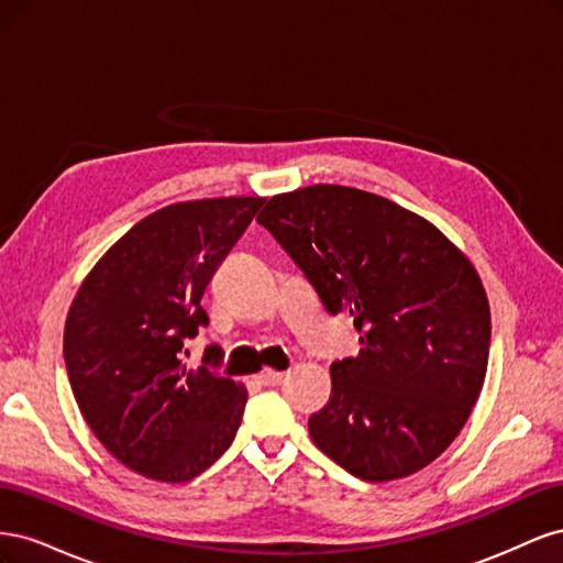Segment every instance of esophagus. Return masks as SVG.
Instances as JSON below:
<instances>
[{
	"instance_id": "34e87169",
	"label": "esophagus",
	"mask_w": 563,
	"mask_h": 563,
	"mask_svg": "<svg viewBox=\"0 0 563 563\" xmlns=\"http://www.w3.org/2000/svg\"><path fill=\"white\" fill-rule=\"evenodd\" d=\"M258 378H261V383H263V385H279V383L284 380V373H282V371L265 368Z\"/></svg>"
}]
</instances>
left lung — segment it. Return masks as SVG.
<instances>
[{
	"label": "left lung",
	"mask_w": 563,
	"mask_h": 563,
	"mask_svg": "<svg viewBox=\"0 0 563 563\" xmlns=\"http://www.w3.org/2000/svg\"><path fill=\"white\" fill-rule=\"evenodd\" d=\"M255 220L327 312H350L362 333L310 416L317 449L364 482L430 465L463 430L488 366V298L467 255L430 220L343 185L272 197Z\"/></svg>",
	"instance_id": "obj_1"
}]
</instances>
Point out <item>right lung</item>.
<instances>
[{
    "mask_svg": "<svg viewBox=\"0 0 563 563\" xmlns=\"http://www.w3.org/2000/svg\"><path fill=\"white\" fill-rule=\"evenodd\" d=\"M263 203L218 197L150 213L93 265L67 312L63 356L79 411L147 479H195L240 430L246 387L187 368L180 352L209 323L203 288Z\"/></svg>",
    "mask_w": 563,
    "mask_h": 563,
    "instance_id": "right-lung-1",
    "label": "right lung"
}]
</instances>
